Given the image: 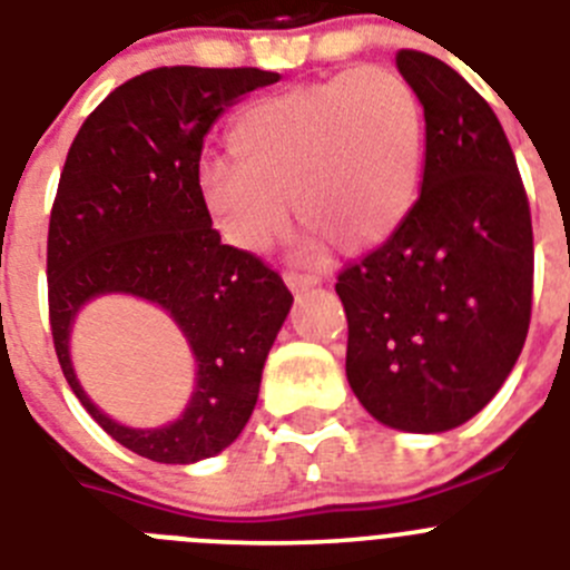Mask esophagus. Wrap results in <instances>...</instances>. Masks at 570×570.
I'll list each match as a JSON object with an SVG mask.
<instances>
[{
  "label": "esophagus",
  "instance_id": "34e87169",
  "mask_svg": "<svg viewBox=\"0 0 570 570\" xmlns=\"http://www.w3.org/2000/svg\"><path fill=\"white\" fill-rule=\"evenodd\" d=\"M286 284L292 286V289H309V286L317 284L315 275H306V273H286Z\"/></svg>",
  "mask_w": 570,
  "mask_h": 570
}]
</instances>
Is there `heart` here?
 <instances>
[{
    "instance_id": "obj_1",
    "label": "heart",
    "mask_w": 570,
    "mask_h": 570,
    "mask_svg": "<svg viewBox=\"0 0 570 570\" xmlns=\"http://www.w3.org/2000/svg\"><path fill=\"white\" fill-rule=\"evenodd\" d=\"M233 159L199 165L202 205L222 236L264 253L297 219L345 253L380 247L422 190L428 124L393 69H348L253 100L227 131Z\"/></svg>"
}]
</instances>
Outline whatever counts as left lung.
<instances>
[{"label":"left lung","mask_w":570,"mask_h":570,"mask_svg":"<svg viewBox=\"0 0 570 570\" xmlns=\"http://www.w3.org/2000/svg\"><path fill=\"white\" fill-rule=\"evenodd\" d=\"M424 106L422 194L405 225L337 275L345 374L365 411L444 433L501 391L531 321V210L492 106L439 58L396 52Z\"/></svg>","instance_id":"left-lung-1"}]
</instances>
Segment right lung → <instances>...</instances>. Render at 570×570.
Returning a JSON list of instances; mask_svg holds the SVG:
<instances>
[{"label":"right lung","mask_w":570,"mask_h":570,"mask_svg":"<svg viewBox=\"0 0 570 570\" xmlns=\"http://www.w3.org/2000/svg\"><path fill=\"white\" fill-rule=\"evenodd\" d=\"M278 72L157 67L120 83L69 146L47 233V303L58 363L89 416L131 453L194 464L238 439L292 306L269 264L222 244L199 190L202 142L225 106ZM126 291L178 321L197 357L189 411L131 431L100 414L68 363V326L89 296Z\"/></svg>","instance_id":"right-lung-1"}]
</instances>
